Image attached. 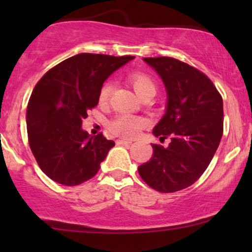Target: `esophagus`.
<instances>
[{
	"instance_id": "34e87169",
	"label": "esophagus",
	"mask_w": 252,
	"mask_h": 252,
	"mask_svg": "<svg viewBox=\"0 0 252 252\" xmlns=\"http://www.w3.org/2000/svg\"><path fill=\"white\" fill-rule=\"evenodd\" d=\"M116 142H117V144H130V143H131V141H130V140H124V138H121V140H117Z\"/></svg>"
}]
</instances>
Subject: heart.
Wrapping results in <instances>:
<instances>
[{"label":"heart","mask_w":252,"mask_h":252,"mask_svg":"<svg viewBox=\"0 0 252 252\" xmlns=\"http://www.w3.org/2000/svg\"><path fill=\"white\" fill-rule=\"evenodd\" d=\"M129 82L131 83L132 88L137 96H142L146 92H154L155 94V83L153 79L147 74L141 73V72H134L129 76ZM112 90V83L106 82L104 83L99 91V102H106L110 96V92ZM147 124V121L142 117L132 116V115L122 114L118 115L110 121L109 128L114 134L123 136V137H134L140 132V130L144 128Z\"/></svg>","instance_id":"obj_1"}]
</instances>
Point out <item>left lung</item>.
Here are the masks:
<instances>
[{
  "label": "left lung",
  "mask_w": 252,
  "mask_h": 252,
  "mask_svg": "<svg viewBox=\"0 0 252 252\" xmlns=\"http://www.w3.org/2000/svg\"><path fill=\"white\" fill-rule=\"evenodd\" d=\"M162 80L166 110L153 129L168 147L152 144L153 156L138 166L148 186L173 193L190 186L206 170L222 136V99L213 83L192 66L174 58H143Z\"/></svg>",
  "instance_id": "obj_1"
}]
</instances>
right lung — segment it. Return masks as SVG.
<instances>
[{
  "instance_id": "right-lung-1",
  "label": "right lung",
  "mask_w": 252,
  "mask_h": 252,
  "mask_svg": "<svg viewBox=\"0 0 252 252\" xmlns=\"http://www.w3.org/2000/svg\"><path fill=\"white\" fill-rule=\"evenodd\" d=\"M135 57L80 53L58 63L34 88L27 106L28 141L40 168L65 186L94 178L115 146L82 128L104 82Z\"/></svg>"
}]
</instances>
